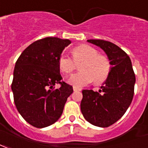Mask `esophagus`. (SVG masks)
<instances>
[{
  "mask_svg": "<svg viewBox=\"0 0 148 148\" xmlns=\"http://www.w3.org/2000/svg\"><path fill=\"white\" fill-rule=\"evenodd\" d=\"M73 89H74V92H76V91H81V88H77V87H75V86L73 87Z\"/></svg>",
  "mask_w": 148,
  "mask_h": 148,
  "instance_id": "34e87169",
  "label": "esophagus"
}]
</instances>
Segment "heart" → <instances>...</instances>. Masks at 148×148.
Instances as JSON below:
<instances>
[{
    "label": "heart",
    "instance_id": "obj_1",
    "mask_svg": "<svg viewBox=\"0 0 148 148\" xmlns=\"http://www.w3.org/2000/svg\"><path fill=\"white\" fill-rule=\"evenodd\" d=\"M72 57L63 55L59 59V67L66 75L71 74L80 64L81 71L73 74L68 83L75 87H83L93 82L96 85L104 82L110 74V60L103 55L98 54L95 48L81 45L72 50Z\"/></svg>",
    "mask_w": 148,
    "mask_h": 148
}]
</instances>
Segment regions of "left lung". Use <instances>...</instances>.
Returning a JSON list of instances; mask_svg holds the SVG:
<instances>
[{
  "label": "left lung",
  "instance_id": "left-lung-1",
  "mask_svg": "<svg viewBox=\"0 0 148 148\" xmlns=\"http://www.w3.org/2000/svg\"><path fill=\"white\" fill-rule=\"evenodd\" d=\"M101 48L111 69L99 92L85 89L81 102L84 118L93 125L108 127L124 115L133 98L136 77L129 56L114 44L104 40H87Z\"/></svg>",
  "mask_w": 148,
  "mask_h": 148
}]
</instances>
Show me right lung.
<instances>
[{
  "instance_id": "1",
  "label": "right lung",
  "mask_w": 148,
  "mask_h": 148,
  "mask_svg": "<svg viewBox=\"0 0 148 148\" xmlns=\"http://www.w3.org/2000/svg\"><path fill=\"white\" fill-rule=\"evenodd\" d=\"M71 41L45 38L36 40L22 52L13 73L12 90L18 113L36 128L54 124L62 115L73 87L60 74L59 59ZM60 84V88L54 89Z\"/></svg>"
}]
</instances>
